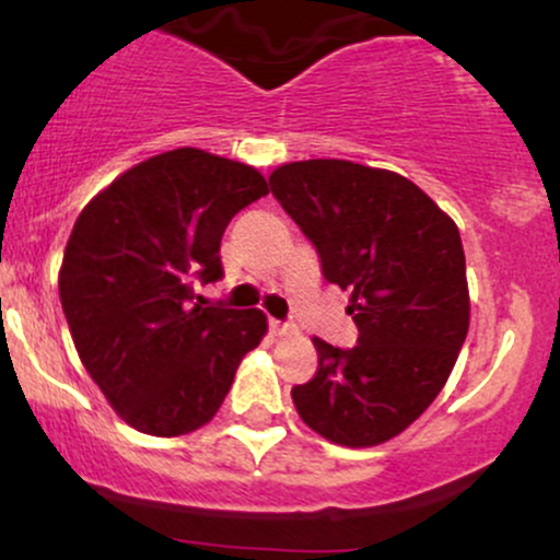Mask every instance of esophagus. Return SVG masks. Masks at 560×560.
Masks as SVG:
<instances>
[{
	"label": "esophagus",
	"mask_w": 560,
	"mask_h": 560,
	"mask_svg": "<svg viewBox=\"0 0 560 560\" xmlns=\"http://www.w3.org/2000/svg\"><path fill=\"white\" fill-rule=\"evenodd\" d=\"M271 334L273 337H289V334H298V326L281 324V320H271Z\"/></svg>",
	"instance_id": "esophagus-1"
}]
</instances>
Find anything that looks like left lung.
<instances>
[{
  "instance_id": "left-lung-1",
  "label": "left lung",
  "mask_w": 560,
  "mask_h": 560,
  "mask_svg": "<svg viewBox=\"0 0 560 560\" xmlns=\"http://www.w3.org/2000/svg\"><path fill=\"white\" fill-rule=\"evenodd\" d=\"M271 191L313 242L329 284L350 292L358 345L313 339L318 371L292 389L300 419L345 447L408 429L445 387L468 334L458 226L400 173L350 160H302Z\"/></svg>"
}]
</instances>
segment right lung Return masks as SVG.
<instances>
[{
	"label": "right lung",
	"instance_id": "obj_1",
	"mask_svg": "<svg viewBox=\"0 0 560 560\" xmlns=\"http://www.w3.org/2000/svg\"><path fill=\"white\" fill-rule=\"evenodd\" d=\"M266 195L253 165L182 147L120 173L81 210L60 302L83 369L128 427H205L266 337L260 311L205 307L191 287L221 279L223 231Z\"/></svg>",
	"mask_w": 560,
	"mask_h": 560
}]
</instances>
